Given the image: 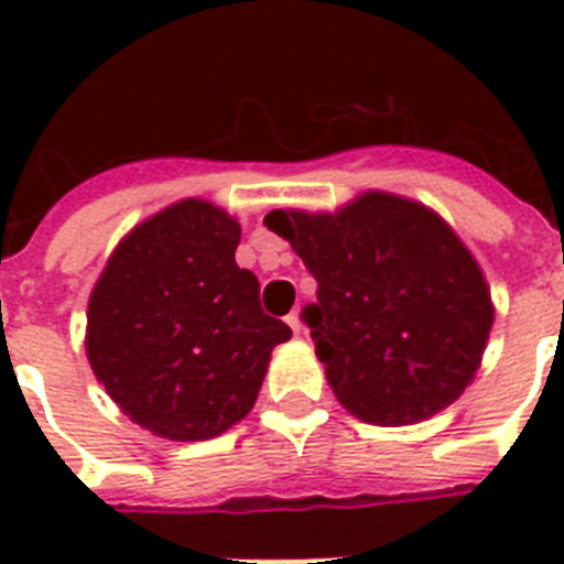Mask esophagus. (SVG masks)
<instances>
[{
	"mask_svg": "<svg viewBox=\"0 0 564 564\" xmlns=\"http://www.w3.org/2000/svg\"><path fill=\"white\" fill-rule=\"evenodd\" d=\"M286 325L292 327V334H301V327H304V325H301V316H299V310H292L290 316H286Z\"/></svg>",
	"mask_w": 564,
	"mask_h": 564,
	"instance_id": "obj_1",
	"label": "esophagus"
}]
</instances>
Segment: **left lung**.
Returning <instances> with one entry per match:
<instances>
[{"mask_svg": "<svg viewBox=\"0 0 564 564\" xmlns=\"http://www.w3.org/2000/svg\"><path fill=\"white\" fill-rule=\"evenodd\" d=\"M263 221L316 278L304 322L345 410L401 427L465 392L495 307L480 265L442 216L401 195L362 193L336 213L272 210Z\"/></svg>", "mask_w": 564, "mask_h": 564, "instance_id": "8db88e82", "label": "left lung"}]
</instances>
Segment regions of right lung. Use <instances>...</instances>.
<instances>
[{
  "label": "right lung",
  "instance_id": "right-lung-1",
  "mask_svg": "<svg viewBox=\"0 0 564 564\" xmlns=\"http://www.w3.org/2000/svg\"><path fill=\"white\" fill-rule=\"evenodd\" d=\"M237 219L184 198L137 225L93 286V375L154 436L202 442L246 419L272 348L292 336L260 310V283L237 265Z\"/></svg>",
  "mask_w": 564,
  "mask_h": 564
}]
</instances>
